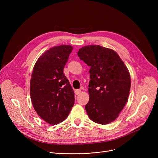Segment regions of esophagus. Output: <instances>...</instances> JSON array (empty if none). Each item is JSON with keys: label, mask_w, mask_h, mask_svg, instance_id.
I'll return each instance as SVG.
<instances>
[{"label": "esophagus", "mask_w": 158, "mask_h": 158, "mask_svg": "<svg viewBox=\"0 0 158 158\" xmlns=\"http://www.w3.org/2000/svg\"><path fill=\"white\" fill-rule=\"evenodd\" d=\"M81 92H82V91H81L80 89H76V90H75V94H76V95H78V94H80Z\"/></svg>", "instance_id": "34e87169"}]
</instances>
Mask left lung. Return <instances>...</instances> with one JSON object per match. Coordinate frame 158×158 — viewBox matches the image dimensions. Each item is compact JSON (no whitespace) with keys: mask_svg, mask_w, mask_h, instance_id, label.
I'll list each match as a JSON object with an SVG mask.
<instances>
[{"mask_svg":"<svg viewBox=\"0 0 158 158\" xmlns=\"http://www.w3.org/2000/svg\"><path fill=\"white\" fill-rule=\"evenodd\" d=\"M80 59L90 66L85 111L94 122L107 125L118 117L128 100L131 75L124 62L111 49L100 45L82 47Z\"/></svg>","mask_w":158,"mask_h":158,"instance_id":"left-lung-1","label":"left lung"}]
</instances>
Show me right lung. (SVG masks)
<instances>
[{
  "label": "right lung",
  "mask_w": 158,
  "mask_h": 158,
  "mask_svg": "<svg viewBox=\"0 0 158 158\" xmlns=\"http://www.w3.org/2000/svg\"><path fill=\"white\" fill-rule=\"evenodd\" d=\"M73 47H52L37 59L30 80V96L35 111L50 125H57L69 116L74 104V92L63 69Z\"/></svg>",
  "instance_id": "obj_1"
}]
</instances>
